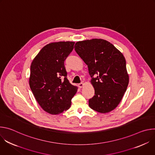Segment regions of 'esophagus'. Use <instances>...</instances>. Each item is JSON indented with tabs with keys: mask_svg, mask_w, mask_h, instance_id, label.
I'll return each instance as SVG.
<instances>
[{
	"mask_svg": "<svg viewBox=\"0 0 155 155\" xmlns=\"http://www.w3.org/2000/svg\"><path fill=\"white\" fill-rule=\"evenodd\" d=\"M84 84L83 83H81L78 84V87H79L80 88H81V87H83L84 86Z\"/></svg>",
	"mask_w": 155,
	"mask_h": 155,
	"instance_id": "1",
	"label": "esophagus"
}]
</instances>
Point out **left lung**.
I'll list each match as a JSON object with an SVG mask.
<instances>
[{"label": "left lung", "mask_w": 155, "mask_h": 155, "mask_svg": "<svg viewBox=\"0 0 155 155\" xmlns=\"http://www.w3.org/2000/svg\"><path fill=\"white\" fill-rule=\"evenodd\" d=\"M75 50L87 65L94 96L89 106L106 114L120 104L127 90L129 75L123 54L109 41L93 38L77 41Z\"/></svg>", "instance_id": "obj_1"}]
</instances>
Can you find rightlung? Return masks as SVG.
<instances>
[{"instance_id": "1", "label": "right lung", "mask_w": 155, "mask_h": 155, "mask_svg": "<svg viewBox=\"0 0 155 155\" xmlns=\"http://www.w3.org/2000/svg\"><path fill=\"white\" fill-rule=\"evenodd\" d=\"M74 41L47 44L33 59L29 80L38 104L48 114L58 115L68 110L78 87L67 78L64 61L74 49Z\"/></svg>"}]
</instances>
